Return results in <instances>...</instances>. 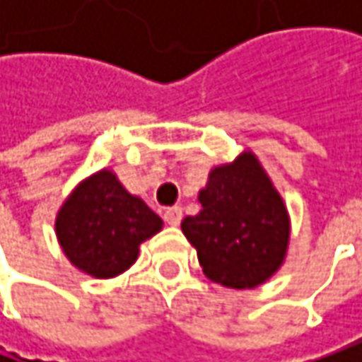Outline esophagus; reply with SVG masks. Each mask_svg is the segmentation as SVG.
I'll list each match as a JSON object with an SVG mask.
<instances>
[{
	"label": "esophagus",
	"instance_id": "obj_1",
	"mask_svg": "<svg viewBox=\"0 0 362 362\" xmlns=\"http://www.w3.org/2000/svg\"><path fill=\"white\" fill-rule=\"evenodd\" d=\"M163 219H165L169 226H179V223H181V219H183V211H181V207H179V205H175V207H167V209H165V214H163Z\"/></svg>",
	"mask_w": 362,
	"mask_h": 362
}]
</instances>
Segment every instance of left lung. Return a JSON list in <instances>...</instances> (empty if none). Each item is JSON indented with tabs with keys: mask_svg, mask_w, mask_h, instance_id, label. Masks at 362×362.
Listing matches in <instances>:
<instances>
[{
	"mask_svg": "<svg viewBox=\"0 0 362 362\" xmlns=\"http://www.w3.org/2000/svg\"><path fill=\"white\" fill-rule=\"evenodd\" d=\"M202 211L181 230L197 250L203 274L228 288H254L284 262L290 221L284 202L252 153L209 173Z\"/></svg>",
	"mask_w": 362,
	"mask_h": 362,
	"instance_id": "left-lung-1",
	"label": "left lung"
}]
</instances>
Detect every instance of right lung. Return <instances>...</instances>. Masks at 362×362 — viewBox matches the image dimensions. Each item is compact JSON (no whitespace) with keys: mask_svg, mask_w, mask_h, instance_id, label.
<instances>
[{"mask_svg":"<svg viewBox=\"0 0 362 362\" xmlns=\"http://www.w3.org/2000/svg\"><path fill=\"white\" fill-rule=\"evenodd\" d=\"M160 226V217L143 199L131 195L110 171H100L66 199L56 233L76 268L96 278H112L131 268L139 245Z\"/></svg>","mask_w":362,"mask_h":362,"instance_id":"right-lung-1","label":"right lung"}]
</instances>
